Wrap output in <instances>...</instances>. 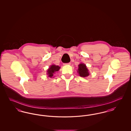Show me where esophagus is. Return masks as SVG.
Here are the masks:
<instances>
[{
  "instance_id": "esophagus-1",
  "label": "esophagus",
  "mask_w": 131,
  "mask_h": 131,
  "mask_svg": "<svg viewBox=\"0 0 131 131\" xmlns=\"http://www.w3.org/2000/svg\"><path fill=\"white\" fill-rule=\"evenodd\" d=\"M71 64V63L69 62L67 63H64L63 64V65H70Z\"/></svg>"
}]
</instances>
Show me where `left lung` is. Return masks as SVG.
I'll return each mask as SVG.
<instances>
[{
	"instance_id": "left-lung-1",
	"label": "left lung",
	"mask_w": 131,
	"mask_h": 131,
	"mask_svg": "<svg viewBox=\"0 0 131 131\" xmlns=\"http://www.w3.org/2000/svg\"><path fill=\"white\" fill-rule=\"evenodd\" d=\"M78 70L79 74L81 77H86L89 75L86 65L83 63H81L79 65V68Z\"/></svg>"
}]
</instances>
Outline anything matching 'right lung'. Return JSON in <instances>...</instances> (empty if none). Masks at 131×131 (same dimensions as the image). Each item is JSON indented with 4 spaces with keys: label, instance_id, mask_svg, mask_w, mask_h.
<instances>
[{
    "label": "right lung",
    "instance_id": "add662e5",
    "mask_svg": "<svg viewBox=\"0 0 131 131\" xmlns=\"http://www.w3.org/2000/svg\"><path fill=\"white\" fill-rule=\"evenodd\" d=\"M60 68V67L58 66H56L55 65H52L50 67V68L48 70V75H49L48 76L50 77V78H52V77L53 76V73L56 72V71H59V69Z\"/></svg>",
    "mask_w": 131,
    "mask_h": 131
}]
</instances>
